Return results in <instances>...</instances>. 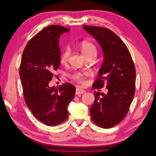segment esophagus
I'll return each mask as SVG.
<instances>
[{
	"label": "esophagus",
	"instance_id": "1",
	"mask_svg": "<svg viewBox=\"0 0 156 156\" xmlns=\"http://www.w3.org/2000/svg\"><path fill=\"white\" fill-rule=\"evenodd\" d=\"M85 93V90H83V89H81V88H76V91H75V94L76 95H81V94H83Z\"/></svg>",
	"mask_w": 156,
	"mask_h": 156
}]
</instances>
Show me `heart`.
I'll use <instances>...</instances> for the list:
<instances>
[{
    "instance_id": "1",
    "label": "heart",
    "mask_w": 156,
    "mask_h": 156,
    "mask_svg": "<svg viewBox=\"0 0 156 156\" xmlns=\"http://www.w3.org/2000/svg\"><path fill=\"white\" fill-rule=\"evenodd\" d=\"M81 50L82 51L83 54L86 56V57L90 55H97V48L95 45L91 41H83L81 43ZM70 47L66 46L64 49L63 50L61 54V61L62 63L67 62L69 57L70 55ZM88 75L87 73H76L74 74L72 77L74 80L77 81L78 82L83 83L85 80V76Z\"/></svg>"
}]
</instances>
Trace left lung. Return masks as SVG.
<instances>
[{"label":"left lung","instance_id":"left-lung-1","mask_svg":"<svg viewBox=\"0 0 156 156\" xmlns=\"http://www.w3.org/2000/svg\"><path fill=\"white\" fill-rule=\"evenodd\" d=\"M95 38L104 53V61L93 88L106 85L108 93L94 92L95 101L90 108L92 120L104 129L111 128L126 117L136 89V68L126 45L107 28L83 25Z\"/></svg>","mask_w":156,"mask_h":156}]
</instances>
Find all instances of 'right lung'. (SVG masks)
I'll return each instance as SVG.
<instances>
[{
	"label": "right lung",
	"mask_w": 156,
	"mask_h": 156,
	"mask_svg": "<svg viewBox=\"0 0 156 156\" xmlns=\"http://www.w3.org/2000/svg\"><path fill=\"white\" fill-rule=\"evenodd\" d=\"M69 29L50 25L29 41L23 52L19 75L25 101L33 115L43 124L55 126L67 119L68 104L74 98L75 86L65 83L50 87L53 71L60 66V35Z\"/></svg>",
	"instance_id": "add662e5"
}]
</instances>
